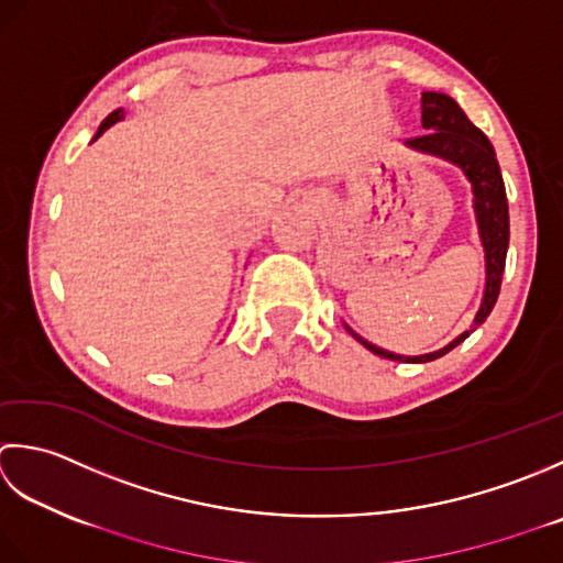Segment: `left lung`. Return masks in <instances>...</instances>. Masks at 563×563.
<instances>
[{
    "mask_svg": "<svg viewBox=\"0 0 563 563\" xmlns=\"http://www.w3.org/2000/svg\"><path fill=\"white\" fill-rule=\"evenodd\" d=\"M420 111H422V129L428 133L420 137H410L406 145L410 151H418L422 155L442 157L446 163L456 165L464 172V177L472 181V194H474V216L478 225V238L481 245H484V257H486V286H484V298H481V306L474 316V323L462 335L454 338L450 345H444L428 354H416V357H408V354H396L384 347L372 345L369 340L360 338L350 325V335L360 340L366 350H372L378 357L394 360V362H408V364H422L442 357L450 350L472 335V332L484 323L493 306L498 301L500 282H503V269H506V255H508V240H510V216H508V199H506V185H503V175L496 159V151L484 131L476 129V125L468 121L462 107L450 95H442V91H422L420 97Z\"/></svg>",
    "mask_w": 563,
    "mask_h": 563,
    "instance_id": "obj_1",
    "label": "left lung"
}]
</instances>
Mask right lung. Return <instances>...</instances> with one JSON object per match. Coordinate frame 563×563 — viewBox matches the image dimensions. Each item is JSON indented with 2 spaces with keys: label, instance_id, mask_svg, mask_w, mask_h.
<instances>
[{
  "label": "right lung",
  "instance_id": "add662e5",
  "mask_svg": "<svg viewBox=\"0 0 563 563\" xmlns=\"http://www.w3.org/2000/svg\"><path fill=\"white\" fill-rule=\"evenodd\" d=\"M123 117H125V111H123V109H117V111H113V113H109V117L104 119V123L99 125V131H97V135H95V141H97V137H99L101 133H104L107 129H111L113 123H117V121H123Z\"/></svg>",
  "mask_w": 563,
  "mask_h": 563
}]
</instances>
